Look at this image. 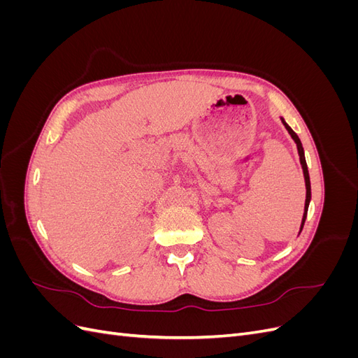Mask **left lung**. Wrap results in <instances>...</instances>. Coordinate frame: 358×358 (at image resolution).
Here are the masks:
<instances>
[{"label": "left lung", "mask_w": 358, "mask_h": 358, "mask_svg": "<svg viewBox=\"0 0 358 358\" xmlns=\"http://www.w3.org/2000/svg\"><path fill=\"white\" fill-rule=\"evenodd\" d=\"M280 121H282L284 127L287 128L288 134L291 136V138L294 140V143L297 146V152H299V158H300V164H301V170H303V178H305V187H306V200H305V210H303V218H301V224H300V230H299V234L301 233L303 230V225H305V221H306V216H308V208H309V203H310V179H309V171H308V164H306V158H305V150H303V146H301V142L299 136L292 131V128L285 122V119L280 116Z\"/></svg>", "instance_id": "1"}]
</instances>
